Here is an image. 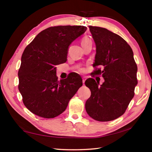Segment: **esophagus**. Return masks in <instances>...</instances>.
I'll return each mask as SVG.
<instances>
[{
  "instance_id": "obj_1",
  "label": "esophagus",
  "mask_w": 152,
  "mask_h": 152,
  "mask_svg": "<svg viewBox=\"0 0 152 152\" xmlns=\"http://www.w3.org/2000/svg\"><path fill=\"white\" fill-rule=\"evenodd\" d=\"M85 80H86L85 78H82V83H83V84H84V82H85Z\"/></svg>"
}]
</instances>
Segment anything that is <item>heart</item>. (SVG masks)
<instances>
[{
	"mask_svg": "<svg viewBox=\"0 0 152 152\" xmlns=\"http://www.w3.org/2000/svg\"><path fill=\"white\" fill-rule=\"evenodd\" d=\"M90 41H91V39H90L89 38H88V37H84L83 39H82L81 43H82V44H83V43H86V42H90Z\"/></svg>",
	"mask_w": 152,
	"mask_h": 152,
	"instance_id": "1",
	"label": "heart"
}]
</instances>
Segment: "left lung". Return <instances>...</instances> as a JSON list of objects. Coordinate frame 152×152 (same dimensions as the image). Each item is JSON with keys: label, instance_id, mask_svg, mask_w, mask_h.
I'll use <instances>...</instances> for the list:
<instances>
[{"label": "left lung", "instance_id": "1", "mask_svg": "<svg viewBox=\"0 0 152 152\" xmlns=\"http://www.w3.org/2000/svg\"><path fill=\"white\" fill-rule=\"evenodd\" d=\"M89 29L96 45L93 67H103L94 74H102L104 82L99 86L94 79L86 80L91 95L85 108L94 120L109 121L123 115L134 96L137 66L132 48L121 36L105 28L90 26Z\"/></svg>", "mask_w": 152, "mask_h": 152}]
</instances>
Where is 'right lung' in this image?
<instances>
[{
	"instance_id": "1",
	"label": "right lung",
	"mask_w": 152,
	"mask_h": 152,
	"mask_svg": "<svg viewBox=\"0 0 152 152\" xmlns=\"http://www.w3.org/2000/svg\"><path fill=\"white\" fill-rule=\"evenodd\" d=\"M84 26H56L42 31L28 45L18 72L25 106L37 116L54 118L62 113L82 86L80 75L58 80L56 67L67 61L69 46L86 31Z\"/></svg>"
}]
</instances>
